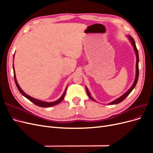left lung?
I'll list each match as a JSON object with an SVG mask.
<instances>
[{"label":"left lung","mask_w":153,"mask_h":153,"mask_svg":"<svg viewBox=\"0 0 153 153\" xmlns=\"http://www.w3.org/2000/svg\"><path fill=\"white\" fill-rule=\"evenodd\" d=\"M128 38H129V41H131V44H132V45H133V47L134 50H135V53H136L137 61H136V75H135V81H134L133 85H132L131 87H130V89H129L126 92H125V93H124L123 95H122L121 97H119V98H117L116 100H115L114 101H112V102L109 103H108L109 105H115V104H117V103H121V101H123L125 98H126V97H127L129 94H130V92L133 91V89H134V88H135V85H136V84H137V83L138 79V75H139V69H138V62H139V57H138V50H137V47H136L135 42V41H134L133 38H132L131 36H128ZM85 89H86V91H87V94L88 96H89V98H90L92 100H93V101H96V100L91 96L90 92H89V90H88V89H87V88L86 87H85Z\"/></svg>","instance_id":"obj_1"}]
</instances>
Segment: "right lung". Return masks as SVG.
Instances as JSON below:
<instances>
[{
  "instance_id": "1",
  "label": "right lung",
  "mask_w": 153,
  "mask_h": 153,
  "mask_svg": "<svg viewBox=\"0 0 153 153\" xmlns=\"http://www.w3.org/2000/svg\"><path fill=\"white\" fill-rule=\"evenodd\" d=\"M15 57V54H14V56ZM13 72H14V78H15V84H16V85L18 88V91H20V93L25 96L26 98L28 99L29 100H30V101H32V103H34L36 105L38 106H40V107H50V106H54L55 105H57L59 104V103H61V101L63 100L64 98V96H65V93H66V89H67V87L66 88L65 91H64L63 94L62 95V96L60 98L59 100L55 101H53V102H46V101H41V100H37V99H35L34 98H32V97L27 95V94H25V92L23 91V90L21 89V87L19 86V85H18V82H17V80H16V75H15V68H14V65L13 66Z\"/></svg>"
}]
</instances>
